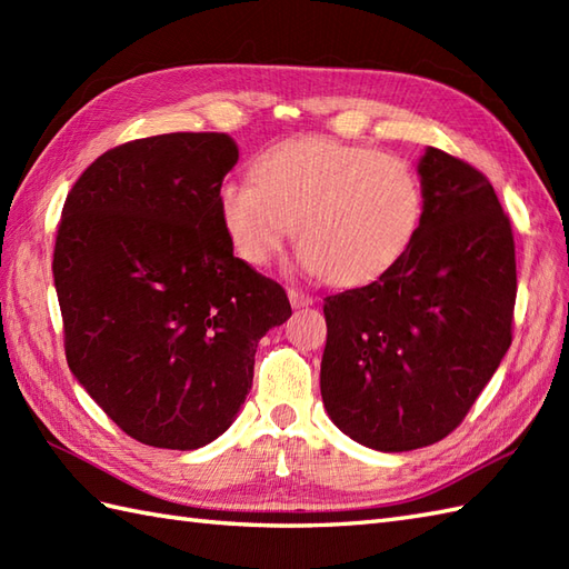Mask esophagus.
<instances>
[{
    "label": "esophagus",
    "instance_id": "34e87169",
    "mask_svg": "<svg viewBox=\"0 0 569 569\" xmlns=\"http://www.w3.org/2000/svg\"><path fill=\"white\" fill-rule=\"evenodd\" d=\"M288 300H291L293 308H308L312 306V298L303 291H298V288H288Z\"/></svg>",
    "mask_w": 569,
    "mask_h": 569
}]
</instances>
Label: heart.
I'll return each mask as SVG.
<instances>
[{"label":"heart","mask_w":569,"mask_h":569,"mask_svg":"<svg viewBox=\"0 0 569 569\" xmlns=\"http://www.w3.org/2000/svg\"><path fill=\"white\" fill-rule=\"evenodd\" d=\"M253 180H224L217 212L241 261L269 263L291 232L300 261L332 286H365L396 266L422 220V186L403 159L325 137L259 153Z\"/></svg>","instance_id":"obj_1"}]
</instances>
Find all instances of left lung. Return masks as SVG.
Listing matches in <instances>:
<instances>
[{"label":"left lung","mask_w":569,"mask_h":569,"mask_svg":"<svg viewBox=\"0 0 569 569\" xmlns=\"http://www.w3.org/2000/svg\"><path fill=\"white\" fill-rule=\"evenodd\" d=\"M422 220L369 286L325 298L320 393L332 422L371 450L447 438L511 347L516 247L485 173L428 147Z\"/></svg>","instance_id":"8db88e82"}]
</instances>
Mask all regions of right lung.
I'll use <instances>...</instances> for the list:
<instances>
[{
	"label": "right lung",
	"instance_id": "right-lung-1",
	"mask_svg": "<svg viewBox=\"0 0 569 569\" xmlns=\"http://www.w3.org/2000/svg\"><path fill=\"white\" fill-rule=\"evenodd\" d=\"M239 159L214 131L102 153L68 192L53 281L72 377L129 438L198 450L232 426L281 286L234 257L217 190Z\"/></svg>",
	"mask_w": 569,
	"mask_h": 569
}]
</instances>
